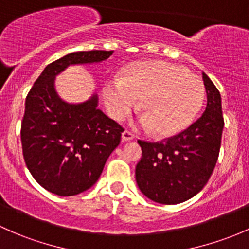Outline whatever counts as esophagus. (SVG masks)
<instances>
[{
    "mask_svg": "<svg viewBox=\"0 0 249 249\" xmlns=\"http://www.w3.org/2000/svg\"><path fill=\"white\" fill-rule=\"evenodd\" d=\"M133 138H135L133 133H131L130 131H126V130L122 133V140L124 141V142H130V141H132Z\"/></svg>",
    "mask_w": 249,
    "mask_h": 249,
    "instance_id": "obj_1",
    "label": "esophagus"
}]
</instances>
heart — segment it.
<instances>
[{
	"label": "heart",
	"mask_w": 249,
	"mask_h": 249,
	"mask_svg": "<svg viewBox=\"0 0 249 249\" xmlns=\"http://www.w3.org/2000/svg\"><path fill=\"white\" fill-rule=\"evenodd\" d=\"M103 96L109 117L117 122L131 113L140 99L141 126L169 137L193 122L203 106L205 87L181 65L151 61L130 65L119 78L107 81Z\"/></svg>",
	"instance_id": "b5f03b06"
}]
</instances>
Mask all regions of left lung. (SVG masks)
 Returning a JSON list of instances; mask_svg holds the SVG:
<instances>
[{
    "instance_id": "obj_1",
    "label": "left lung",
    "mask_w": 249,
    "mask_h": 249,
    "mask_svg": "<svg viewBox=\"0 0 249 249\" xmlns=\"http://www.w3.org/2000/svg\"><path fill=\"white\" fill-rule=\"evenodd\" d=\"M208 104L204 113L182 132L161 142L138 141L142 158L136 166L141 192L160 204H179L203 190L213 174L224 120L221 94L203 72Z\"/></svg>"
}]
</instances>
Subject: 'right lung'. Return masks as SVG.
Wrapping results in <instances>:
<instances>
[{"label":"right lung","mask_w":249,"mask_h":249,"mask_svg":"<svg viewBox=\"0 0 249 249\" xmlns=\"http://www.w3.org/2000/svg\"><path fill=\"white\" fill-rule=\"evenodd\" d=\"M113 51H77L49 64L31 88L21 123L26 166L40 186L62 197L76 196L98 181L119 145L118 123L98 108V95L85 103L62 100L54 78L70 65L106 61Z\"/></svg>","instance_id":"1"}]
</instances>
